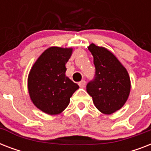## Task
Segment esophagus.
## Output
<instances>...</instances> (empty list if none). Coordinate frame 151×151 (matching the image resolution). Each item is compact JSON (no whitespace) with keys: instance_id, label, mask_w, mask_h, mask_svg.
Segmentation results:
<instances>
[{"instance_id":"esophagus-1","label":"esophagus","mask_w":151,"mask_h":151,"mask_svg":"<svg viewBox=\"0 0 151 151\" xmlns=\"http://www.w3.org/2000/svg\"><path fill=\"white\" fill-rule=\"evenodd\" d=\"M78 85H79L81 88H84L85 85V80L81 81L80 82H78Z\"/></svg>"}]
</instances>
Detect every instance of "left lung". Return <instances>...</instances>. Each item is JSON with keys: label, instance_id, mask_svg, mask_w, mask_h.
Wrapping results in <instances>:
<instances>
[{"label": "left lung", "instance_id": "obj_1", "mask_svg": "<svg viewBox=\"0 0 151 151\" xmlns=\"http://www.w3.org/2000/svg\"><path fill=\"white\" fill-rule=\"evenodd\" d=\"M94 58L96 74L86 90L100 112L111 114L120 110L129 98L131 83L128 71L106 48L94 44L88 46Z\"/></svg>", "mask_w": 151, "mask_h": 151}]
</instances>
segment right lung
Masks as SVG:
<instances>
[{
	"label": "right lung",
	"instance_id": "obj_1",
	"mask_svg": "<svg viewBox=\"0 0 151 151\" xmlns=\"http://www.w3.org/2000/svg\"><path fill=\"white\" fill-rule=\"evenodd\" d=\"M72 48L51 47L40 55L28 76V90L32 102L48 114H59L70 103V99L79 88L65 74V64Z\"/></svg>",
	"mask_w": 151,
	"mask_h": 151
}]
</instances>
